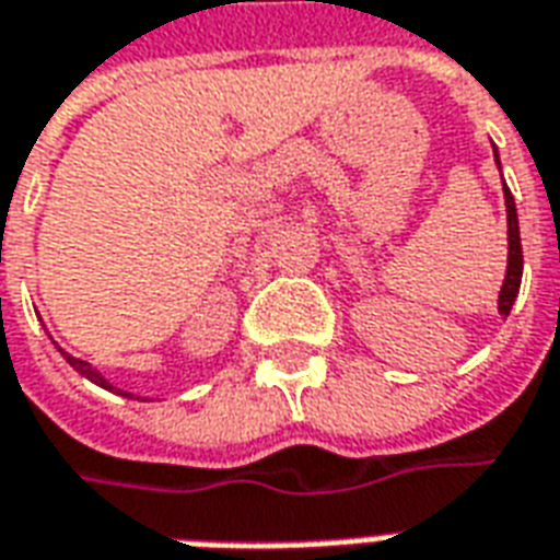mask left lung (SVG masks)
Segmentation results:
<instances>
[{"label":"left lung","mask_w":560,"mask_h":560,"mask_svg":"<svg viewBox=\"0 0 560 560\" xmlns=\"http://www.w3.org/2000/svg\"><path fill=\"white\" fill-rule=\"evenodd\" d=\"M506 200V228H510V257H506V279L504 288H501V296H498V312L501 315H510L513 308V300L518 296V284H522V240H518V219H516V203H513V195L510 188H504Z\"/></svg>","instance_id":"1"}]
</instances>
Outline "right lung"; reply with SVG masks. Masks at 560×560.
<instances>
[{"mask_svg":"<svg viewBox=\"0 0 560 560\" xmlns=\"http://www.w3.org/2000/svg\"><path fill=\"white\" fill-rule=\"evenodd\" d=\"M62 353H66V351H62ZM66 360H68V363H71V365H74V369H78L80 375L90 377L92 384H98V387H104V389H114V387H110V384H107V381H104L102 375H98V372H92L90 363H83V360H78V357H71V353H66ZM126 396H128V393H126Z\"/></svg>","mask_w":560,"mask_h":560,"instance_id":"add662e5","label":"right lung"}]
</instances>
